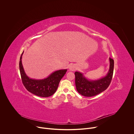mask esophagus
I'll use <instances>...</instances> for the list:
<instances>
[{"label":"esophagus","mask_w":134,"mask_h":134,"mask_svg":"<svg viewBox=\"0 0 134 134\" xmlns=\"http://www.w3.org/2000/svg\"><path fill=\"white\" fill-rule=\"evenodd\" d=\"M76 69V67L75 65H74V64H72L69 66V70L70 71H74Z\"/></svg>","instance_id":"34e87169"}]
</instances>
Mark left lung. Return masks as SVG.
Instances as JSON below:
<instances>
[{"mask_svg":"<svg viewBox=\"0 0 134 134\" xmlns=\"http://www.w3.org/2000/svg\"><path fill=\"white\" fill-rule=\"evenodd\" d=\"M109 70L107 75L96 80L88 79L82 72H75V85L79 93L85 97H92L107 89L112 80L114 70V60L109 58Z\"/></svg>","mask_w":134,"mask_h":134,"instance_id":"8db88e82","label":"left lung"}]
</instances>
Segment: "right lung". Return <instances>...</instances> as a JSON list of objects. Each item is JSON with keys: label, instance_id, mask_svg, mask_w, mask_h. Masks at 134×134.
I'll use <instances>...</instances> for the list:
<instances>
[{"label": "right lung", "instance_id": "1", "mask_svg": "<svg viewBox=\"0 0 134 134\" xmlns=\"http://www.w3.org/2000/svg\"><path fill=\"white\" fill-rule=\"evenodd\" d=\"M23 51L20 59L19 68L22 83L29 92L42 97H48L52 96L56 91L60 81L65 74L67 69L55 71L44 79L37 80L30 78L24 70L22 58Z\"/></svg>", "mask_w": 134, "mask_h": 134}]
</instances>
